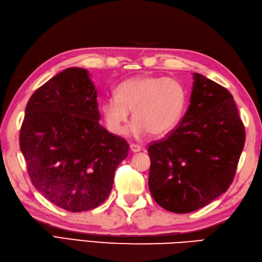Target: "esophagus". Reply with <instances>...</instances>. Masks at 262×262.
I'll list each match as a JSON object with an SVG mask.
<instances>
[{"label": "esophagus", "mask_w": 262, "mask_h": 262, "mask_svg": "<svg viewBox=\"0 0 262 262\" xmlns=\"http://www.w3.org/2000/svg\"><path fill=\"white\" fill-rule=\"evenodd\" d=\"M129 147H130V151H133V152H140L142 150V147L140 145L134 144V143H132Z\"/></svg>", "instance_id": "1"}]
</instances>
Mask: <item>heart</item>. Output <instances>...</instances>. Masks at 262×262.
Returning a JSON list of instances; mask_svg holds the SVG:
<instances>
[{
	"mask_svg": "<svg viewBox=\"0 0 262 262\" xmlns=\"http://www.w3.org/2000/svg\"><path fill=\"white\" fill-rule=\"evenodd\" d=\"M187 93L181 81L156 76L127 79L117 86L116 95L101 104L105 124L111 133L121 135L133 110V135L163 136L175 128L185 112Z\"/></svg>",
	"mask_w": 262,
	"mask_h": 262,
	"instance_id": "heart-1",
	"label": "heart"
}]
</instances>
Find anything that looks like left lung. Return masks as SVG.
<instances>
[{"label":"left lung","instance_id":"8db88e82","mask_svg":"<svg viewBox=\"0 0 262 262\" xmlns=\"http://www.w3.org/2000/svg\"><path fill=\"white\" fill-rule=\"evenodd\" d=\"M244 143V125L233 95L194 74L191 101L181 124L148 145L152 198L175 213L207 206L233 183Z\"/></svg>","mask_w":262,"mask_h":262}]
</instances>
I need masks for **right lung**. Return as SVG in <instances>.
<instances>
[{
	"label": "right lung",
	"mask_w": 262,
	"mask_h": 262,
	"mask_svg": "<svg viewBox=\"0 0 262 262\" xmlns=\"http://www.w3.org/2000/svg\"><path fill=\"white\" fill-rule=\"evenodd\" d=\"M97 91L86 69L68 68L34 92L19 144L35 188L55 206L80 212L103 203L127 158L125 138L100 125Z\"/></svg>",
	"instance_id": "add662e5"
}]
</instances>
